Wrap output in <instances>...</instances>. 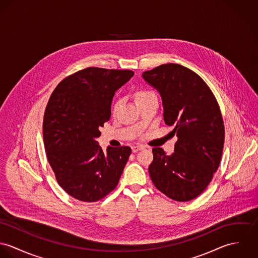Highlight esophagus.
Listing matches in <instances>:
<instances>
[{
  "label": "esophagus",
  "instance_id": "obj_1",
  "mask_svg": "<svg viewBox=\"0 0 258 258\" xmlns=\"http://www.w3.org/2000/svg\"><path fill=\"white\" fill-rule=\"evenodd\" d=\"M144 147L143 146H140V145H136V146H132V152H138V151H140V150H143Z\"/></svg>",
  "mask_w": 258,
  "mask_h": 258
}]
</instances>
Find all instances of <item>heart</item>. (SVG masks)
<instances>
[{
    "label": "heart",
    "mask_w": 258,
    "mask_h": 258,
    "mask_svg": "<svg viewBox=\"0 0 258 258\" xmlns=\"http://www.w3.org/2000/svg\"><path fill=\"white\" fill-rule=\"evenodd\" d=\"M151 95H153V93L150 92V91H147V90H137V91L134 93L135 102H138V101H140V100H143V99L147 98V97L151 96ZM117 107H118V103H115V104L113 105L112 110H116Z\"/></svg>",
    "instance_id": "1"
}]
</instances>
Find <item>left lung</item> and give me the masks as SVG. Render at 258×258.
Here are the masks:
<instances>
[{"instance_id":"1","label":"left lung","mask_w":258,"mask_h":258,"mask_svg":"<svg viewBox=\"0 0 258 258\" xmlns=\"http://www.w3.org/2000/svg\"><path fill=\"white\" fill-rule=\"evenodd\" d=\"M142 76L159 91L164 121L175 126L172 132L178 137L171 156L153 148L151 180L174 201L194 200L207 188L221 163L224 125L219 103L203 78L181 64H162Z\"/></svg>"}]
</instances>
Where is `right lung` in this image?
Masks as SVG:
<instances>
[{
    "instance_id": "1",
    "label": "right lung",
    "mask_w": 258,
    "mask_h": 258,
    "mask_svg": "<svg viewBox=\"0 0 258 258\" xmlns=\"http://www.w3.org/2000/svg\"><path fill=\"white\" fill-rule=\"evenodd\" d=\"M133 75L87 68L61 80L48 99L42 122L46 158L58 184L78 201L97 202L119 182L131 148L104 153L96 139L110 118L115 91Z\"/></svg>"
}]
</instances>
